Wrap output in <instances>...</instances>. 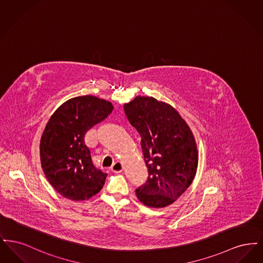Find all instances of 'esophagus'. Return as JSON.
Here are the masks:
<instances>
[{"instance_id":"esophagus-1","label":"esophagus","mask_w":263,"mask_h":263,"mask_svg":"<svg viewBox=\"0 0 263 263\" xmlns=\"http://www.w3.org/2000/svg\"><path fill=\"white\" fill-rule=\"evenodd\" d=\"M111 171L114 172V173H116V174L121 173L123 171V164H122L121 162H115L111 165Z\"/></svg>"}]
</instances>
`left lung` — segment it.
<instances>
[{"instance_id": "1", "label": "left lung", "mask_w": 263, "mask_h": 263, "mask_svg": "<svg viewBox=\"0 0 263 263\" xmlns=\"http://www.w3.org/2000/svg\"><path fill=\"white\" fill-rule=\"evenodd\" d=\"M130 124L141 136L148 179L136 189L144 205L163 208L187 189L198 165L195 139L175 108L152 97H136L124 104Z\"/></svg>"}]
</instances>
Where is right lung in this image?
I'll return each mask as SVG.
<instances>
[{
  "label": "right lung",
  "mask_w": 263,
  "mask_h": 263,
  "mask_svg": "<svg viewBox=\"0 0 263 263\" xmlns=\"http://www.w3.org/2000/svg\"><path fill=\"white\" fill-rule=\"evenodd\" d=\"M112 109L111 102L97 97H77L58 107L45 126L39 147L41 166L64 197L87 200L104 185L107 174L93 165L85 135Z\"/></svg>",
  "instance_id": "obj_1"
}]
</instances>
